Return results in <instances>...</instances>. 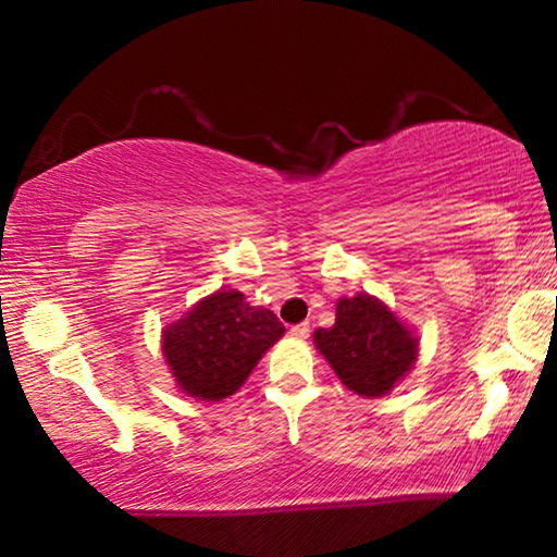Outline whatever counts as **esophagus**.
<instances>
[{
	"label": "esophagus",
	"instance_id": "obj_1",
	"mask_svg": "<svg viewBox=\"0 0 557 557\" xmlns=\"http://www.w3.org/2000/svg\"><path fill=\"white\" fill-rule=\"evenodd\" d=\"M309 332H311L309 322H301V324H294L292 326V337H296V339H307Z\"/></svg>",
	"mask_w": 557,
	"mask_h": 557
}]
</instances>
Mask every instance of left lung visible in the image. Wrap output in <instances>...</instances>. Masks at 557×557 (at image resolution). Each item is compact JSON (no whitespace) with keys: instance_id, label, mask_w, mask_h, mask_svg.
Returning <instances> with one entry per match:
<instances>
[{"instance_id":"1","label":"left lung","mask_w":557,"mask_h":557,"mask_svg":"<svg viewBox=\"0 0 557 557\" xmlns=\"http://www.w3.org/2000/svg\"><path fill=\"white\" fill-rule=\"evenodd\" d=\"M314 345L349 391L383 398L408 375L418 357V337L375 296L337 301L330 330L314 332Z\"/></svg>"}]
</instances>
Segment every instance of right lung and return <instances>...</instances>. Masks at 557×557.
Returning <instances> with one entry per match:
<instances>
[{
    "label": "right lung",
    "mask_w": 557,
    "mask_h": 557,
    "mask_svg": "<svg viewBox=\"0 0 557 557\" xmlns=\"http://www.w3.org/2000/svg\"><path fill=\"white\" fill-rule=\"evenodd\" d=\"M273 311L250 307L235 288L197 301L162 332V352L182 393L223 400L246 383L273 342L284 337Z\"/></svg>",
    "instance_id": "add662e5"
}]
</instances>
